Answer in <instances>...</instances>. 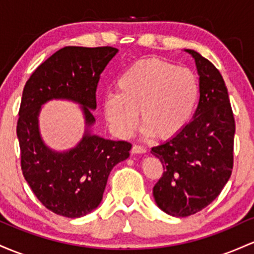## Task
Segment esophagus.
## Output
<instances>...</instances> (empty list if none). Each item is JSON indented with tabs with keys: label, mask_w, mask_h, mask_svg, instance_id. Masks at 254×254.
I'll return each mask as SVG.
<instances>
[{
	"label": "esophagus",
	"mask_w": 254,
	"mask_h": 254,
	"mask_svg": "<svg viewBox=\"0 0 254 254\" xmlns=\"http://www.w3.org/2000/svg\"><path fill=\"white\" fill-rule=\"evenodd\" d=\"M132 152L133 153H145L146 152V149L141 145H133L132 147Z\"/></svg>",
	"instance_id": "34e87169"
}]
</instances>
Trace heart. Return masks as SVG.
Listing matches in <instances>:
<instances>
[{"label":"heart","instance_id":"1","mask_svg":"<svg viewBox=\"0 0 254 254\" xmlns=\"http://www.w3.org/2000/svg\"><path fill=\"white\" fill-rule=\"evenodd\" d=\"M200 97L198 78L186 67L158 58L128 67L116 81V95L104 98L103 109L116 135L128 138L138 125L142 133L167 140L186 127Z\"/></svg>","mask_w":254,"mask_h":254}]
</instances>
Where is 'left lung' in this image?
<instances>
[{
  "label": "left lung",
  "mask_w": 254,
  "mask_h": 254,
  "mask_svg": "<svg viewBox=\"0 0 254 254\" xmlns=\"http://www.w3.org/2000/svg\"><path fill=\"white\" fill-rule=\"evenodd\" d=\"M200 98L194 119L164 144L151 149L163 164L153 187L164 212L187 217L217 198L232 175L235 120L228 91L217 68L194 50Z\"/></svg>",
  "instance_id": "left-lung-1"
}]
</instances>
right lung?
I'll use <instances>...</instances> for the list:
<instances>
[{"label":"right lung","instance_id":"right-lung-1","mask_svg":"<svg viewBox=\"0 0 254 254\" xmlns=\"http://www.w3.org/2000/svg\"><path fill=\"white\" fill-rule=\"evenodd\" d=\"M118 51L113 47H64L39 64L24 87L16 126L22 175L38 200L56 215L78 218L95 210L110 172L128 158L132 144L108 140L87 129L78 146L55 152L39 135L41 105L53 98L76 102L90 127L99 78Z\"/></svg>","mask_w":254,"mask_h":254}]
</instances>
